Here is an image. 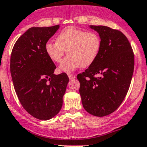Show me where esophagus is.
Segmentation results:
<instances>
[{
	"instance_id": "obj_1",
	"label": "esophagus",
	"mask_w": 147,
	"mask_h": 147,
	"mask_svg": "<svg viewBox=\"0 0 147 147\" xmlns=\"http://www.w3.org/2000/svg\"><path fill=\"white\" fill-rule=\"evenodd\" d=\"M67 75H68V77H69V80H73V79H75V76L73 75V74H72V73H68Z\"/></svg>"
}]
</instances>
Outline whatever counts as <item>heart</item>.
<instances>
[{
	"mask_svg": "<svg viewBox=\"0 0 147 147\" xmlns=\"http://www.w3.org/2000/svg\"><path fill=\"white\" fill-rule=\"evenodd\" d=\"M101 46V38L97 32L68 28L57 35L56 42H46L45 50L47 56L55 63L61 62L67 50L68 55L62 62L60 68L69 72L79 67L86 68L92 65L98 57Z\"/></svg>",
	"mask_w": 147,
	"mask_h": 147,
	"instance_id": "1",
	"label": "heart"
}]
</instances>
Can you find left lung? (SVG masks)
I'll list each match as a JSON object with an SVG mask.
<instances>
[{
  "instance_id": "left-lung-1",
  "label": "left lung",
  "mask_w": 147,
  "mask_h": 147,
  "mask_svg": "<svg viewBox=\"0 0 147 147\" xmlns=\"http://www.w3.org/2000/svg\"><path fill=\"white\" fill-rule=\"evenodd\" d=\"M90 28L101 38V50L94 63L77 78L84 109L94 116L105 117L117 109L127 95L134 72V55L121 31L103 26Z\"/></svg>"
}]
</instances>
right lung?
I'll use <instances>...</instances> for the list:
<instances>
[{
	"mask_svg": "<svg viewBox=\"0 0 147 147\" xmlns=\"http://www.w3.org/2000/svg\"><path fill=\"white\" fill-rule=\"evenodd\" d=\"M59 27L29 28L16 41L10 56V73L18 98L30 115L40 120L58 114L69 82L65 72L55 75L56 66L45 50Z\"/></svg>",
	"mask_w": 147,
	"mask_h": 147,
	"instance_id": "1",
	"label": "right lung"
}]
</instances>
